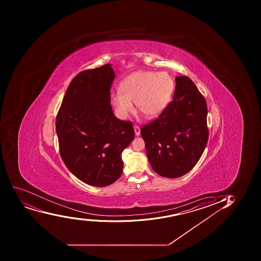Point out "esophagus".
I'll list each match as a JSON object with an SVG mask.
<instances>
[{
  "label": "esophagus",
  "mask_w": 261,
  "mask_h": 261,
  "mask_svg": "<svg viewBox=\"0 0 261 261\" xmlns=\"http://www.w3.org/2000/svg\"><path fill=\"white\" fill-rule=\"evenodd\" d=\"M135 135H136V136H140V126H136V125H135Z\"/></svg>",
  "instance_id": "esophagus-1"
}]
</instances>
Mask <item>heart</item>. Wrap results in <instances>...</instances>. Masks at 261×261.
<instances>
[{"label": "heart", "instance_id": "b5f03b06", "mask_svg": "<svg viewBox=\"0 0 261 261\" xmlns=\"http://www.w3.org/2000/svg\"><path fill=\"white\" fill-rule=\"evenodd\" d=\"M120 88L121 91L111 93V102L121 118H126L132 113L133 102H135L138 111L146 118L151 119L168 107L175 83L168 73L139 70L126 76Z\"/></svg>", "mask_w": 261, "mask_h": 261}]
</instances>
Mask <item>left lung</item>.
I'll list each match as a JSON object with an SVG mask.
<instances>
[{"instance_id": "obj_1", "label": "left lung", "mask_w": 261, "mask_h": 261, "mask_svg": "<svg viewBox=\"0 0 261 261\" xmlns=\"http://www.w3.org/2000/svg\"><path fill=\"white\" fill-rule=\"evenodd\" d=\"M173 100L158 118L140 129L151 168L175 178L195 167L208 140L207 107L192 81L177 76Z\"/></svg>"}]
</instances>
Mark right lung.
<instances>
[{
  "label": "right lung",
  "mask_w": 261,
  "mask_h": 261,
  "mask_svg": "<svg viewBox=\"0 0 261 261\" xmlns=\"http://www.w3.org/2000/svg\"><path fill=\"white\" fill-rule=\"evenodd\" d=\"M115 73L110 64L73 78L56 116L60 153L80 180L103 187L123 169L121 153L135 139L132 121L114 116L111 101Z\"/></svg>",
  "instance_id": "right-lung-1"
}]
</instances>
